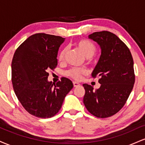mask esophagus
<instances>
[{
    "mask_svg": "<svg viewBox=\"0 0 145 145\" xmlns=\"http://www.w3.org/2000/svg\"><path fill=\"white\" fill-rule=\"evenodd\" d=\"M73 84H74V87H77V86H78L80 85L79 83L76 82H73Z\"/></svg>",
    "mask_w": 145,
    "mask_h": 145,
    "instance_id": "34e87169",
    "label": "esophagus"
}]
</instances>
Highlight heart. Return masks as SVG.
<instances>
[{
  "instance_id": "b5f03b06",
  "label": "heart",
  "mask_w": 145,
  "mask_h": 145,
  "mask_svg": "<svg viewBox=\"0 0 145 145\" xmlns=\"http://www.w3.org/2000/svg\"><path fill=\"white\" fill-rule=\"evenodd\" d=\"M74 46L78 48L86 58H91L95 54L97 51V47L95 44L92 41L87 39H80L74 43ZM67 54V49L66 48H63L59 52L58 59L60 63H63L65 59ZM86 73V70L82 68L72 67L65 72V75L68 77L73 78L74 80H80L82 78V75Z\"/></svg>"
}]
</instances>
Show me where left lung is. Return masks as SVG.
<instances>
[{
  "label": "left lung",
  "mask_w": 145,
  "mask_h": 145,
  "mask_svg": "<svg viewBox=\"0 0 145 145\" xmlns=\"http://www.w3.org/2000/svg\"><path fill=\"white\" fill-rule=\"evenodd\" d=\"M98 43L101 54L92 73L99 76L98 89L84 84V106L97 118H107L119 112L125 104L135 82L134 61L129 49L114 33L103 31L89 35Z\"/></svg>",
  "instance_id": "obj_1"
}]
</instances>
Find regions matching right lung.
Returning <instances> with one entry per match:
<instances>
[{"mask_svg": "<svg viewBox=\"0 0 145 145\" xmlns=\"http://www.w3.org/2000/svg\"><path fill=\"white\" fill-rule=\"evenodd\" d=\"M65 38L46 33L30 36L16 49L11 63V81L18 100L29 114L50 118L61 109L73 83L61 78L48 82V71L58 65L59 48Z\"/></svg>", "mask_w": 145, "mask_h": 145, "instance_id": "right-lung-1", "label": "right lung"}]
</instances>
